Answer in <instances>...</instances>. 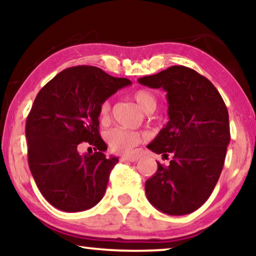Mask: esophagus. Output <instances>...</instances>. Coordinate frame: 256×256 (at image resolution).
<instances>
[{"label":"esophagus","mask_w":256,"mask_h":256,"mask_svg":"<svg viewBox=\"0 0 256 256\" xmlns=\"http://www.w3.org/2000/svg\"><path fill=\"white\" fill-rule=\"evenodd\" d=\"M138 158V156H121L120 160L121 162H136Z\"/></svg>","instance_id":"esophagus-1"}]
</instances>
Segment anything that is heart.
<instances>
[{
  "label": "heart",
  "instance_id": "heart-1",
  "mask_svg": "<svg viewBox=\"0 0 256 256\" xmlns=\"http://www.w3.org/2000/svg\"><path fill=\"white\" fill-rule=\"evenodd\" d=\"M132 99L138 104L140 108L146 113H152L156 110L157 100L152 92L146 90H138L132 93ZM110 104L104 101L100 107V118L107 120L110 116ZM146 138V134L141 132L126 130L122 128H114L107 132L106 140L112 150L116 152H128L135 146L142 143Z\"/></svg>",
  "mask_w": 256,
  "mask_h": 256
}]
</instances>
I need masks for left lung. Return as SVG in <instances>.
I'll use <instances>...</instances> for the list:
<instances>
[{"label":"left lung","instance_id":"obj_1","mask_svg":"<svg viewBox=\"0 0 256 256\" xmlns=\"http://www.w3.org/2000/svg\"><path fill=\"white\" fill-rule=\"evenodd\" d=\"M150 88H163L169 121L146 148L172 160L146 182L150 204L170 216L200 208L211 196L225 162L228 146V112L208 78L185 66H171L138 79Z\"/></svg>","mask_w":256,"mask_h":256}]
</instances>
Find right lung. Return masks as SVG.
<instances>
[{
  "label": "right lung",
  "instance_id": "right-lung-1",
  "mask_svg": "<svg viewBox=\"0 0 256 256\" xmlns=\"http://www.w3.org/2000/svg\"><path fill=\"white\" fill-rule=\"evenodd\" d=\"M130 84L82 65L58 73L37 94L26 124L28 162L40 194L56 208L85 211L102 199L118 158L104 154L107 146L99 134L100 107ZM82 142L96 152L80 156Z\"/></svg>",
  "mask_w": 256,
  "mask_h": 256
}]
</instances>
